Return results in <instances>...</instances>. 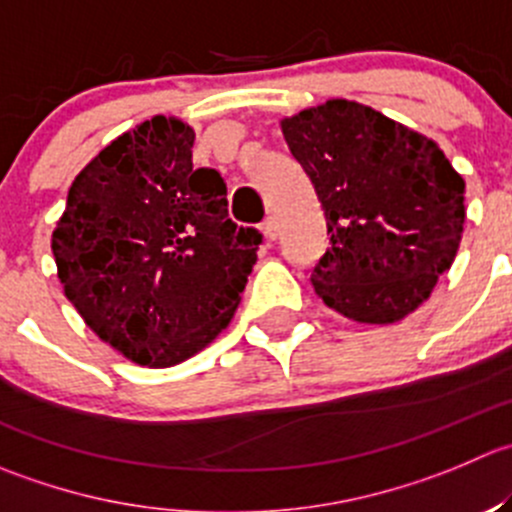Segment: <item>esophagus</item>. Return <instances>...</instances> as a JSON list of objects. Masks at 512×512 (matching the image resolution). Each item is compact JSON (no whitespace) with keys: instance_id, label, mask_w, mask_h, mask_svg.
Here are the masks:
<instances>
[{"instance_id":"34e87169","label":"esophagus","mask_w":512,"mask_h":512,"mask_svg":"<svg viewBox=\"0 0 512 512\" xmlns=\"http://www.w3.org/2000/svg\"><path fill=\"white\" fill-rule=\"evenodd\" d=\"M262 235H265L267 240H277V235H280V225H277L275 217H267V220L262 222Z\"/></svg>"}]
</instances>
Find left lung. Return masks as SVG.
<instances>
[{
	"instance_id": "obj_1",
	"label": "left lung",
	"mask_w": 512,
	"mask_h": 512,
	"mask_svg": "<svg viewBox=\"0 0 512 512\" xmlns=\"http://www.w3.org/2000/svg\"><path fill=\"white\" fill-rule=\"evenodd\" d=\"M292 157L325 212L312 287L367 325L418 310L450 270L465 222V182L438 145L365 104L330 99L282 119Z\"/></svg>"
}]
</instances>
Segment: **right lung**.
<instances>
[{"label":"right lung","instance_id":"obj_1","mask_svg":"<svg viewBox=\"0 0 512 512\" xmlns=\"http://www.w3.org/2000/svg\"><path fill=\"white\" fill-rule=\"evenodd\" d=\"M195 132L152 117L77 177L52 232L64 295L124 357L170 367L235 315L262 235L227 217V185L192 167Z\"/></svg>","mask_w":512,"mask_h":512}]
</instances>
